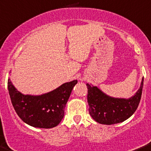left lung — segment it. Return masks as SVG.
Listing matches in <instances>:
<instances>
[{"label":"left lung","instance_id":"8db88e82","mask_svg":"<svg viewBox=\"0 0 151 151\" xmlns=\"http://www.w3.org/2000/svg\"><path fill=\"white\" fill-rule=\"evenodd\" d=\"M144 78L140 88L130 98H116L107 95L96 86L87 83V102L92 118L101 124H114L132 116L140 103Z\"/></svg>","mask_w":151,"mask_h":151}]
</instances>
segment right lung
Masks as SVG:
<instances>
[{"label":"right lung","instance_id":"obj_1","mask_svg":"<svg viewBox=\"0 0 151 151\" xmlns=\"http://www.w3.org/2000/svg\"><path fill=\"white\" fill-rule=\"evenodd\" d=\"M77 80L41 95L23 94L16 89L11 79L7 81L9 95L15 111L27 124L38 128L58 126L64 116V108Z\"/></svg>","mask_w":151,"mask_h":151}]
</instances>
